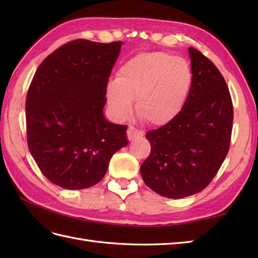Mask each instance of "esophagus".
<instances>
[{"label":"esophagus","mask_w":258,"mask_h":258,"mask_svg":"<svg viewBox=\"0 0 258 258\" xmlns=\"http://www.w3.org/2000/svg\"><path fill=\"white\" fill-rule=\"evenodd\" d=\"M143 135H144V133L142 132V131L136 130L135 127H133V126H130V127L127 128V139L130 141H133L135 139L142 138Z\"/></svg>","instance_id":"obj_1"}]
</instances>
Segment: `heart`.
<instances>
[{"label":"heart","instance_id":"1","mask_svg":"<svg viewBox=\"0 0 258 258\" xmlns=\"http://www.w3.org/2000/svg\"><path fill=\"white\" fill-rule=\"evenodd\" d=\"M193 72L188 62L164 52L142 53L119 68L117 78L106 85L109 111L123 119L132 111L153 126L176 118L188 100Z\"/></svg>","mask_w":258,"mask_h":258}]
</instances>
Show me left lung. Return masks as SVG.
<instances>
[{
    "label": "left lung",
    "instance_id": "obj_1",
    "mask_svg": "<svg viewBox=\"0 0 258 258\" xmlns=\"http://www.w3.org/2000/svg\"><path fill=\"white\" fill-rule=\"evenodd\" d=\"M193 86L173 122L150 131L152 150L141 165L151 189L167 199H183L204 189L227 155L233 104L226 82L210 59L189 47Z\"/></svg>",
    "mask_w": 258,
    "mask_h": 258
}]
</instances>
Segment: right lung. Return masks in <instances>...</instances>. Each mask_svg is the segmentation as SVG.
Returning <instances> with one entry per match:
<instances>
[{
  "mask_svg": "<svg viewBox=\"0 0 258 258\" xmlns=\"http://www.w3.org/2000/svg\"><path fill=\"white\" fill-rule=\"evenodd\" d=\"M123 42H70L41 63L26 96L29 150L59 187L83 189L104 177L127 145L126 126L108 122L106 85Z\"/></svg>",
  "mask_w": 258,
  "mask_h": 258,
  "instance_id": "right-lung-1",
  "label": "right lung"
}]
</instances>
